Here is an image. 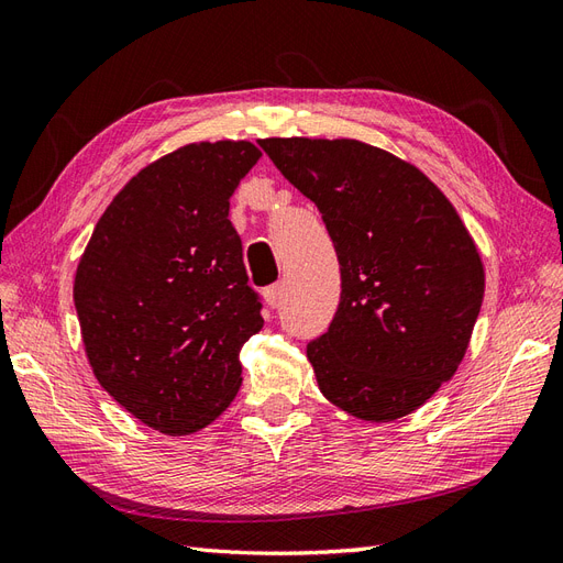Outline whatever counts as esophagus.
I'll use <instances>...</instances> for the list:
<instances>
[{"label":"esophagus","instance_id":"1","mask_svg":"<svg viewBox=\"0 0 563 563\" xmlns=\"http://www.w3.org/2000/svg\"><path fill=\"white\" fill-rule=\"evenodd\" d=\"M282 300H284V282H277L265 288V302L269 308H279Z\"/></svg>","mask_w":563,"mask_h":563}]
</instances>
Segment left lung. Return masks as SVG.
I'll return each instance as SVG.
<instances>
[{"instance_id":"8db88e82","label":"left lung","mask_w":563,"mask_h":563,"mask_svg":"<svg viewBox=\"0 0 563 563\" xmlns=\"http://www.w3.org/2000/svg\"><path fill=\"white\" fill-rule=\"evenodd\" d=\"M314 201L340 265L329 331L308 343L321 395L397 420L453 378L482 310L484 267L463 220L416 166L360 141L265 139Z\"/></svg>"}]
</instances>
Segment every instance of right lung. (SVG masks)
Wrapping results in <instances>:
<instances>
[{
	"mask_svg": "<svg viewBox=\"0 0 563 563\" xmlns=\"http://www.w3.org/2000/svg\"><path fill=\"white\" fill-rule=\"evenodd\" d=\"M261 159L249 141L192 143L145 166L100 216L75 277L98 383L129 413L190 434L242 385L236 354L263 329L230 197Z\"/></svg>",
	"mask_w": 563,
	"mask_h": 563,
	"instance_id": "right-lung-1",
	"label": "right lung"
}]
</instances>
